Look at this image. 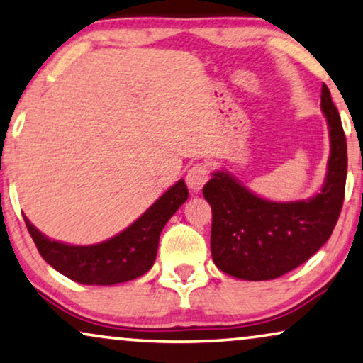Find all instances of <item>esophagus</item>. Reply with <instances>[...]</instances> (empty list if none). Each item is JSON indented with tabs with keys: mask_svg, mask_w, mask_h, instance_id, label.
Instances as JSON below:
<instances>
[{
	"mask_svg": "<svg viewBox=\"0 0 363 363\" xmlns=\"http://www.w3.org/2000/svg\"><path fill=\"white\" fill-rule=\"evenodd\" d=\"M208 178H210V170H208V167L203 165V163H196V165H193L186 173V185L193 191H200L201 188L205 186Z\"/></svg>",
	"mask_w": 363,
	"mask_h": 363,
	"instance_id": "34e87169",
	"label": "esophagus"
}]
</instances>
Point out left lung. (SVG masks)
Listing matches in <instances>:
<instances>
[{"mask_svg":"<svg viewBox=\"0 0 363 363\" xmlns=\"http://www.w3.org/2000/svg\"><path fill=\"white\" fill-rule=\"evenodd\" d=\"M320 108L330 155L320 191L309 200L269 201L228 172H213L203 186L211 205V256L218 269L238 279H276L314 256L334 231L345 195L347 142L340 116L322 86Z\"/></svg>","mask_w":363,"mask_h":363,"instance_id":"obj_1","label":"left lung"}]
</instances>
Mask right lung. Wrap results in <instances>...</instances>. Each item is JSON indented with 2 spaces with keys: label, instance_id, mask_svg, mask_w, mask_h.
I'll return each mask as SVG.
<instances>
[{
  "label": "right lung",
  "instance_id": "add662e5",
  "mask_svg": "<svg viewBox=\"0 0 363 363\" xmlns=\"http://www.w3.org/2000/svg\"><path fill=\"white\" fill-rule=\"evenodd\" d=\"M188 198L180 180L143 215L111 240L91 246H72L44 236L24 216L29 235L43 259L69 279L87 286H112L137 279L155 262L158 240L167 221Z\"/></svg>",
  "mask_w": 363,
  "mask_h": 363
}]
</instances>
